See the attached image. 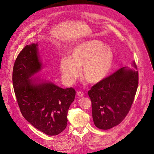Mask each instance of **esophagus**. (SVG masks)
<instances>
[{
	"instance_id": "1",
	"label": "esophagus",
	"mask_w": 154,
	"mask_h": 154,
	"mask_svg": "<svg viewBox=\"0 0 154 154\" xmlns=\"http://www.w3.org/2000/svg\"><path fill=\"white\" fill-rule=\"evenodd\" d=\"M77 96H79V97H82V96H84V93H83L82 92H81V91H79V92H77Z\"/></svg>"
}]
</instances>
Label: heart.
<instances>
[{"label": "heart", "instance_id": "b5f03b06", "mask_svg": "<svg viewBox=\"0 0 154 154\" xmlns=\"http://www.w3.org/2000/svg\"><path fill=\"white\" fill-rule=\"evenodd\" d=\"M114 55L112 50L104 44L93 40L79 44L74 48L70 57H64L60 61V71L63 81L72 85L80 74L90 84L101 82L110 72Z\"/></svg>", "mask_w": 154, "mask_h": 154}]
</instances>
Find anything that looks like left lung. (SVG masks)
I'll return each mask as SVG.
<instances>
[{"mask_svg": "<svg viewBox=\"0 0 154 154\" xmlns=\"http://www.w3.org/2000/svg\"><path fill=\"white\" fill-rule=\"evenodd\" d=\"M133 65L136 69L134 61ZM138 72L122 67L96 83L89 91L95 126L109 129L129 113L138 86Z\"/></svg>", "mask_w": 154, "mask_h": 154, "instance_id": "8db88e82", "label": "left lung"}]
</instances>
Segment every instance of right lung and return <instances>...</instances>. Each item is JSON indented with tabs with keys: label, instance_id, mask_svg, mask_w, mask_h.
<instances>
[{
	"label": "right lung",
	"instance_id": "1",
	"mask_svg": "<svg viewBox=\"0 0 154 154\" xmlns=\"http://www.w3.org/2000/svg\"><path fill=\"white\" fill-rule=\"evenodd\" d=\"M41 67L37 44L26 45L14 64V93L20 111L28 122L48 135H58L66 127L67 113L75 99V91L72 88L63 89L51 82H35L30 77Z\"/></svg>",
	"mask_w": 154,
	"mask_h": 154
}]
</instances>
